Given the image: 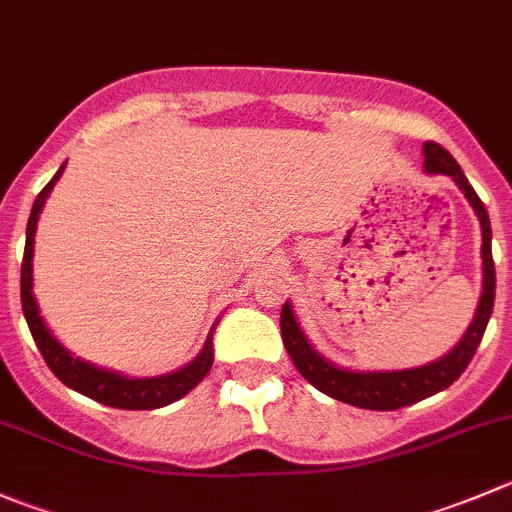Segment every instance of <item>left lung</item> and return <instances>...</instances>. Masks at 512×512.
<instances>
[{"label":"left lung","mask_w":512,"mask_h":512,"mask_svg":"<svg viewBox=\"0 0 512 512\" xmlns=\"http://www.w3.org/2000/svg\"><path fill=\"white\" fill-rule=\"evenodd\" d=\"M425 172L430 175H450L458 182L460 190L465 192L468 202L473 205V210L478 212L480 230H483V295H480L478 312H475L473 322H470L468 332H465L463 340L455 345L453 352H448L445 357H440L438 362H430L425 367H415V370H398V372H350L340 370V367L330 365L327 360H322L315 350L310 347V342L305 340L302 330L297 327L295 315H292V307L282 305L280 312V330H282V342H285V350L290 355V360L295 362L297 372L310 382L312 388H317L320 393L330 395V398L340 400V403L355 405V408L365 410H398L405 405H413L418 400L430 398V395L440 393V390L450 388L460 375H463L465 367L473 360L475 350H478L480 340H483V332L488 327L490 312H493L495 302V265H493V250H490V220L488 210L480 202V197L475 195V190L470 187L468 177L463 175L458 162L453 160L445 147H440L438 142H425Z\"/></svg>","instance_id":"obj_1"}]
</instances>
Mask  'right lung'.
Returning <instances> with one entry per match:
<instances>
[{
    "instance_id": "right-lung-1",
    "label": "right lung",
    "mask_w": 512,
    "mask_h": 512,
    "mask_svg": "<svg viewBox=\"0 0 512 512\" xmlns=\"http://www.w3.org/2000/svg\"><path fill=\"white\" fill-rule=\"evenodd\" d=\"M64 172V165L59 167L57 175L44 185V190L39 192L37 200L32 205V215L27 222V245H24V257H22V310L27 317L29 332H32L34 342H37L39 352H42L44 362L49 365V370L59 377V380L67 385V388L77 390V393L87 395V398L97 400V403L109 405V408L119 410H155L165 408V405L175 403L182 395L190 393L197 382L210 372L212 367V335L207 337L205 347H202L200 355L190 362L182 370L172 372V375L162 377H145V380H130V377H122L117 372L99 370V367L87 365V362L77 360V357L69 355L52 335L44 327L42 317H39L37 302L32 295V252H34V230H37L39 210L44 207L49 190L54 187V182L59 180V175Z\"/></svg>"
}]
</instances>
